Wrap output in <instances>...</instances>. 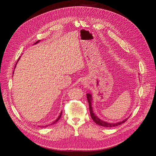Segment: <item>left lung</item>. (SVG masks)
Returning a JSON list of instances; mask_svg holds the SVG:
<instances>
[{
	"label": "left lung",
	"mask_w": 156,
	"mask_h": 156,
	"mask_svg": "<svg viewBox=\"0 0 156 156\" xmlns=\"http://www.w3.org/2000/svg\"><path fill=\"white\" fill-rule=\"evenodd\" d=\"M87 97L88 102V104H89V109H90V112L91 118L97 125H99V126H104V127H114V126H117L118 125H120L122 123H124V122L128 119V118H126L123 121H122L119 122H117V123H109V122H105V121H104L100 119L97 116H95V114L93 112L92 105H91V102H92V96H91V95L90 94H87Z\"/></svg>",
	"instance_id": "obj_1"
}]
</instances>
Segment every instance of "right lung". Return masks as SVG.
<instances>
[{
  "label": "right lung",
  "instance_id": "1",
  "mask_svg": "<svg viewBox=\"0 0 156 156\" xmlns=\"http://www.w3.org/2000/svg\"><path fill=\"white\" fill-rule=\"evenodd\" d=\"M38 42H39V41H37V42H36L35 44L38 43ZM20 58H19V59H20ZM19 59H18V60H19ZM16 63H17V62H16ZM15 67H16V66H15ZM62 112H61V114H60V115H59V116L58 117V118H57V119H56V120H55V121H54V122H52V123L51 125H52V124H54V123H55V122H57V121H59V119L61 118V115H62ZM49 126V125H47V126ZM45 126H42V128H44Z\"/></svg>",
  "mask_w": 156,
  "mask_h": 156
}]
</instances>
